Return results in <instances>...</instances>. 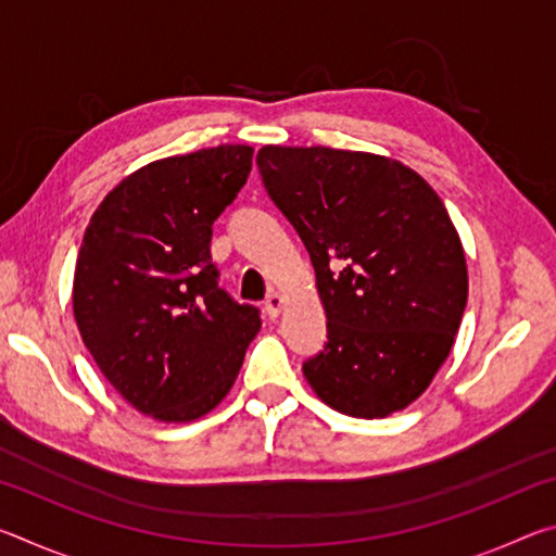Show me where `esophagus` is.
Returning <instances> with one entry per match:
<instances>
[{"instance_id":"esophagus-1","label":"esophagus","mask_w":556,"mask_h":556,"mask_svg":"<svg viewBox=\"0 0 556 556\" xmlns=\"http://www.w3.org/2000/svg\"><path fill=\"white\" fill-rule=\"evenodd\" d=\"M281 306H285V296L271 291V294L265 299V312L269 318H277L281 314Z\"/></svg>"}]
</instances>
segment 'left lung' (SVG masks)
I'll use <instances>...</instances> for the list:
<instances>
[{"label":"left lung","mask_w":556,"mask_h":556,"mask_svg":"<svg viewBox=\"0 0 556 556\" xmlns=\"http://www.w3.org/2000/svg\"><path fill=\"white\" fill-rule=\"evenodd\" d=\"M262 184L316 269L328 341L304 375L328 407L378 419L429 388L468 299L464 248L425 178L394 159L262 147Z\"/></svg>","instance_id":"obj_1"}]
</instances>
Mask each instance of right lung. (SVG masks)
I'll list each match as a JSON object with an SVG mask.
<instances>
[{
	"label": "right lung",
	"instance_id": "right-lung-1",
	"mask_svg": "<svg viewBox=\"0 0 556 556\" xmlns=\"http://www.w3.org/2000/svg\"><path fill=\"white\" fill-rule=\"evenodd\" d=\"M252 147L152 162L92 213L75 262L83 343L122 397L159 421H193L230 392L260 308L218 285L213 223L248 181Z\"/></svg>",
	"mask_w": 556,
	"mask_h": 556
}]
</instances>
